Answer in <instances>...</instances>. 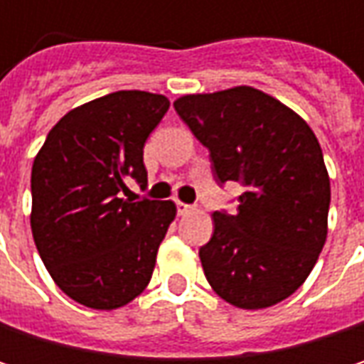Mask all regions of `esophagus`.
<instances>
[{"mask_svg":"<svg viewBox=\"0 0 364 364\" xmlns=\"http://www.w3.org/2000/svg\"><path fill=\"white\" fill-rule=\"evenodd\" d=\"M193 210V206H189V204H185V202H177V213L179 215H189Z\"/></svg>","mask_w":364,"mask_h":364,"instance_id":"esophagus-1","label":"esophagus"}]
</instances>
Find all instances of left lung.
I'll list each match as a JSON object with an SVG mask.
<instances>
[{
  "instance_id": "obj_1",
  "label": "left lung",
  "mask_w": 364,
  "mask_h": 364,
  "mask_svg": "<svg viewBox=\"0 0 364 364\" xmlns=\"http://www.w3.org/2000/svg\"><path fill=\"white\" fill-rule=\"evenodd\" d=\"M175 109L208 147L219 183L240 181L238 213H213L200 249L213 291L242 310L293 295L325 247L331 181L308 122L253 86L183 95Z\"/></svg>"
}]
</instances>
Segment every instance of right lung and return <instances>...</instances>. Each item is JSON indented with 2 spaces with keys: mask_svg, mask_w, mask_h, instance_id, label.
<instances>
[{
  "mask_svg": "<svg viewBox=\"0 0 364 364\" xmlns=\"http://www.w3.org/2000/svg\"><path fill=\"white\" fill-rule=\"evenodd\" d=\"M171 101L119 90L65 113L31 171V232L56 287L92 310H117L151 280L173 200L122 198L126 179L147 185L143 145Z\"/></svg>",
  "mask_w": 364,
  "mask_h": 364,
  "instance_id": "obj_1",
  "label": "right lung"
}]
</instances>
